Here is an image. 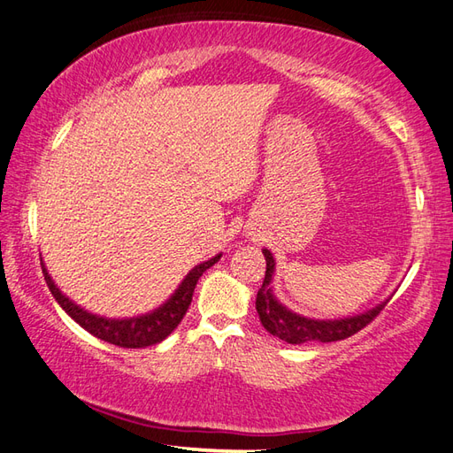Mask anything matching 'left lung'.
I'll list each match as a JSON object with an SVG mask.
<instances>
[{
	"label": "left lung",
	"instance_id": "obj_1",
	"mask_svg": "<svg viewBox=\"0 0 453 453\" xmlns=\"http://www.w3.org/2000/svg\"><path fill=\"white\" fill-rule=\"evenodd\" d=\"M264 256L267 261L265 267V279L264 285L257 290L256 296V310L259 314L261 324L269 331L271 335L287 341L290 345H303L311 343V341H318V343H331V341H341L350 335L358 334L360 329H365L370 321L384 310L386 303L376 306L374 310L366 311V314L353 316L347 319H334V321H319V319H308L295 314V311L287 310L280 306L275 296L271 295V277H273L275 269V259L271 256L269 250H264Z\"/></svg>",
	"mask_w": 453,
	"mask_h": 453
}]
</instances>
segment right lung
Instances as JSON below:
<instances>
[{
    "label": "right lung",
    "instance_id": "right-lung-1",
    "mask_svg": "<svg viewBox=\"0 0 453 453\" xmlns=\"http://www.w3.org/2000/svg\"><path fill=\"white\" fill-rule=\"evenodd\" d=\"M219 259H220V254L189 271L186 279L182 280V285L178 287V290L166 304H163L155 311H150V314L129 318V319H108V318L88 314L87 310L79 308L65 295L59 293V288L54 285V280L50 279L42 259H40V265H42L44 280L50 288V293L54 295L58 304L62 306L79 326L87 329L88 334H93L98 339L108 341V343L124 347V349H142V347L160 343V341L173 334L180 321H182V318L186 316L189 304H192L194 288L197 285L199 277L203 275L211 265H215Z\"/></svg>",
    "mask_w": 453,
    "mask_h": 453
}]
</instances>
